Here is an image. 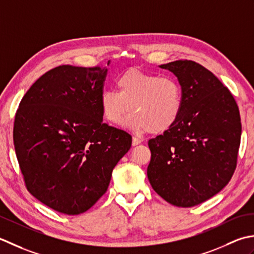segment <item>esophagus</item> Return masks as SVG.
<instances>
[{
  "label": "esophagus",
  "mask_w": 254,
  "mask_h": 254,
  "mask_svg": "<svg viewBox=\"0 0 254 254\" xmlns=\"http://www.w3.org/2000/svg\"><path fill=\"white\" fill-rule=\"evenodd\" d=\"M142 142V139L137 138V137H132V146H138Z\"/></svg>",
  "instance_id": "esophagus-1"
}]
</instances>
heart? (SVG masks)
I'll list each match as a JSON object with an SVG mask.
<instances>
[{"mask_svg":"<svg viewBox=\"0 0 254 254\" xmlns=\"http://www.w3.org/2000/svg\"><path fill=\"white\" fill-rule=\"evenodd\" d=\"M116 91L104 90L100 106L106 120L118 125L127 114L126 126L133 131L161 133L172 128L182 114L183 94L179 82L138 69H129L117 76Z\"/></svg>","mask_w":254,"mask_h":254,"instance_id":"b5f03b06","label":"heart"}]
</instances>
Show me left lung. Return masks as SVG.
Returning a JSON list of instances; mask_svg holds the SVG:
<instances>
[{"mask_svg":"<svg viewBox=\"0 0 254 254\" xmlns=\"http://www.w3.org/2000/svg\"><path fill=\"white\" fill-rule=\"evenodd\" d=\"M159 66L178 77L183 108L172 128L148 142V180L168 203L193 207L219 193L235 172L239 108L230 91L199 64L178 60Z\"/></svg>","mask_w":254,"mask_h":254,"instance_id":"1","label":"left lung"}]
</instances>
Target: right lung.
<instances>
[{"label":"right lung","mask_w":254,"mask_h":254,"mask_svg":"<svg viewBox=\"0 0 254 254\" xmlns=\"http://www.w3.org/2000/svg\"><path fill=\"white\" fill-rule=\"evenodd\" d=\"M106 73L100 66L51 69L26 92L15 115L14 147L26 188L62 214L90 209L131 147L130 134L103 123Z\"/></svg>","instance_id":"right-lung-1"}]
</instances>
